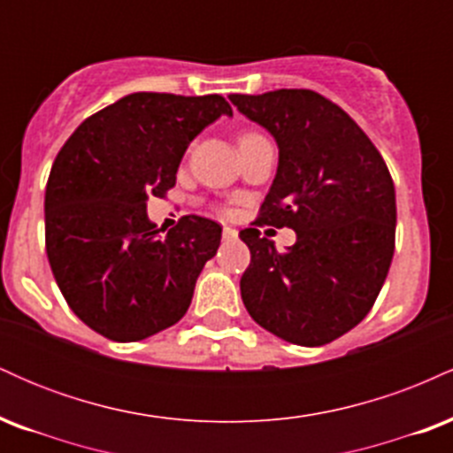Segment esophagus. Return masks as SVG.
<instances>
[{"label": "esophagus", "instance_id": "esophagus-1", "mask_svg": "<svg viewBox=\"0 0 453 453\" xmlns=\"http://www.w3.org/2000/svg\"><path fill=\"white\" fill-rule=\"evenodd\" d=\"M238 232L230 226H223V241H236Z\"/></svg>", "mask_w": 453, "mask_h": 453}]
</instances>
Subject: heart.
Masks as SVG:
<instances>
[{
    "label": "heart",
    "mask_w": 453,
    "mask_h": 453,
    "mask_svg": "<svg viewBox=\"0 0 453 453\" xmlns=\"http://www.w3.org/2000/svg\"><path fill=\"white\" fill-rule=\"evenodd\" d=\"M249 136H256V134H247V136H242V138H249ZM242 138H241V140H242Z\"/></svg>",
    "instance_id": "heart-1"
}]
</instances>
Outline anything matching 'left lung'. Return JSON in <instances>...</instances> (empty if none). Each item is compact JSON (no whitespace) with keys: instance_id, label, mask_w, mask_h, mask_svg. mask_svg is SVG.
I'll return each instance as SVG.
<instances>
[{"instance_id":"8db88e82","label":"left lung","mask_w":453,"mask_h":453,"mask_svg":"<svg viewBox=\"0 0 453 453\" xmlns=\"http://www.w3.org/2000/svg\"><path fill=\"white\" fill-rule=\"evenodd\" d=\"M230 102L279 147L256 223L296 232L285 253L256 227L241 232L251 251L242 303L279 339L326 345L360 324L388 277L396 234L392 176L357 123L319 93H234Z\"/></svg>"}]
</instances>
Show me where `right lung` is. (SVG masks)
<instances>
[{
    "label": "right lung",
    "instance_id": "right-lung-1",
    "mask_svg": "<svg viewBox=\"0 0 453 453\" xmlns=\"http://www.w3.org/2000/svg\"><path fill=\"white\" fill-rule=\"evenodd\" d=\"M223 114L232 108L221 96L129 93L85 119L57 155L46 256L70 309L106 339L142 341L189 309L221 226L187 215L161 234L147 202L174 187L191 140Z\"/></svg>",
    "mask_w": 453,
    "mask_h": 453
}]
</instances>
